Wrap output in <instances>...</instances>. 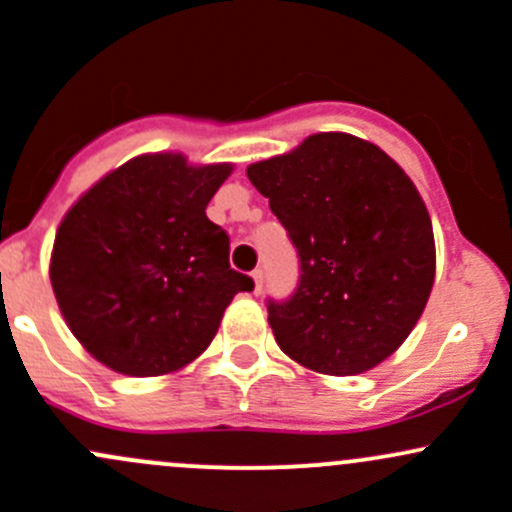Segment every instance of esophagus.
I'll use <instances>...</instances> for the list:
<instances>
[{
  "label": "esophagus",
  "mask_w": 512,
  "mask_h": 512,
  "mask_svg": "<svg viewBox=\"0 0 512 512\" xmlns=\"http://www.w3.org/2000/svg\"><path fill=\"white\" fill-rule=\"evenodd\" d=\"M252 279H255V294H260L262 287H265V274H262V270H255Z\"/></svg>",
  "instance_id": "esophagus-1"
}]
</instances>
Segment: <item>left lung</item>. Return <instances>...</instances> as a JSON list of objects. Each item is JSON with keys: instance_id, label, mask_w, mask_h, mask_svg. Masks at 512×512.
<instances>
[{"instance_id": "8db88e82", "label": "left lung", "mask_w": 512, "mask_h": 512, "mask_svg": "<svg viewBox=\"0 0 512 512\" xmlns=\"http://www.w3.org/2000/svg\"><path fill=\"white\" fill-rule=\"evenodd\" d=\"M299 255L289 299H267L279 348L304 368L355 375L402 346L434 284V233L410 176L343 132L247 166Z\"/></svg>"}]
</instances>
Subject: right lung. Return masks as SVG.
I'll use <instances>...</instances> for the list:
<instances>
[{"label":"right lung","mask_w":512,"mask_h":512,"mask_svg":"<svg viewBox=\"0 0 512 512\" xmlns=\"http://www.w3.org/2000/svg\"><path fill=\"white\" fill-rule=\"evenodd\" d=\"M233 166L144 154L98 181L63 218L51 284L73 336L134 378L174 373L211 346L225 306L255 282L230 267L206 206Z\"/></svg>","instance_id":"add662e5"}]
</instances>
